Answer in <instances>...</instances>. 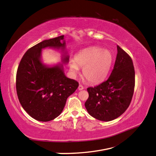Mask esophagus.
Here are the masks:
<instances>
[{
  "label": "esophagus",
  "instance_id": "obj_1",
  "mask_svg": "<svg viewBox=\"0 0 156 156\" xmlns=\"http://www.w3.org/2000/svg\"><path fill=\"white\" fill-rule=\"evenodd\" d=\"M78 89H79V90H81L84 89V87L83 85H81V84H79L78 87Z\"/></svg>",
  "mask_w": 156,
  "mask_h": 156
}]
</instances>
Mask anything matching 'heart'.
<instances>
[{
    "label": "heart",
    "instance_id": "obj_1",
    "mask_svg": "<svg viewBox=\"0 0 156 156\" xmlns=\"http://www.w3.org/2000/svg\"><path fill=\"white\" fill-rule=\"evenodd\" d=\"M114 62V56L108 49L98 47L84 49L75 55V60L70 61V70L73 74L78 73L83 68V73L87 81L91 83L102 82L107 77Z\"/></svg>",
    "mask_w": 156,
    "mask_h": 156
}]
</instances>
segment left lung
I'll return each instance as SVG.
<instances>
[{
  "instance_id": "8db88e82",
  "label": "left lung",
  "mask_w": 156,
  "mask_h": 156,
  "mask_svg": "<svg viewBox=\"0 0 156 156\" xmlns=\"http://www.w3.org/2000/svg\"><path fill=\"white\" fill-rule=\"evenodd\" d=\"M114 68L107 81L87 88L84 103L92 117L108 122L117 119L128 108L135 88V69L129 55L117 45Z\"/></svg>"
}]
</instances>
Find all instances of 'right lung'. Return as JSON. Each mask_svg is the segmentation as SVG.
Returning a JSON list of instances; mask_svg holds the SVG:
<instances>
[{
	"label": "right lung",
	"instance_id": "1",
	"mask_svg": "<svg viewBox=\"0 0 156 156\" xmlns=\"http://www.w3.org/2000/svg\"><path fill=\"white\" fill-rule=\"evenodd\" d=\"M64 36L45 40L33 46L23 55L18 66L16 90L19 100L24 110L36 120L48 122L58 116L67 98L79 86L77 81L66 76L62 64L49 66L41 61L42 49L49 48L60 49L62 62H69Z\"/></svg>",
	"mask_w": 156,
	"mask_h": 156
}]
</instances>
